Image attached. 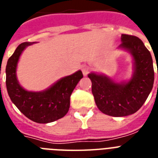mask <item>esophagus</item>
Wrapping results in <instances>:
<instances>
[{
	"label": "esophagus",
	"mask_w": 158,
	"mask_h": 158,
	"mask_svg": "<svg viewBox=\"0 0 158 158\" xmlns=\"http://www.w3.org/2000/svg\"><path fill=\"white\" fill-rule=\"evenodd\" d=\"M81 71H82L83 75H84L85 77V76L88 75V73H89V67L86 66V65H83L82 68H81Z\"/></svg>",
	"instance_id": "obj_1"
}]
</instances>
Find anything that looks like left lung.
Instances as JSON below:
<instances>
[{"label": "left lung", "mask_w": 158, "mask_h": 158, "mask_svg": "<svg viewBox=\"0 0 158 158\" xmlns=\"http://www.w3.org/2000/svg\"><path fill=\"white\" fill-rule=\"evenodd\" d=\"M120 47L128 50L135 60V73L128 82L116 83L95 73L88 77L92 94L99 110L113 117H125L136 113L152 90L154 70L151 54L137 36L122 34Z\"/></svg>", "instance_id": "1"}]
</instances>
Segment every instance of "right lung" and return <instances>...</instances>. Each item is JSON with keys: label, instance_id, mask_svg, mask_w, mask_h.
Instances as JSON below:
<instances>
[{"label": "right lung", "instance_id": "obj_1", "mask_svg": "<svg viewBox=\"0 0 158 158\" xmlns=\"http://www.w3.org/2000/svg\"><path fill=\"white\" fill-rule=\"evenodd\" d=\"M31 44H20L8 59L6 69V88L11 101L23 114L37 123H49L62 118L69 112L70 96L83 75L81 71H77L60 79L45 91L25 90L18 82L16 67L23 50Z\"/></svg>", "mask_w": 158, "mask_h": 158}]
</instances>
